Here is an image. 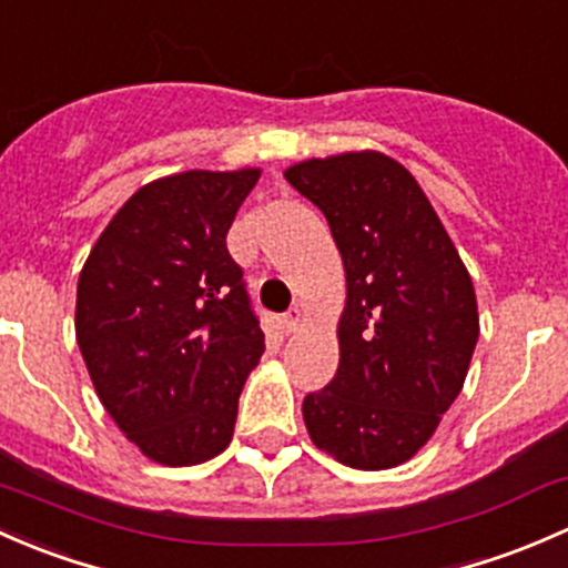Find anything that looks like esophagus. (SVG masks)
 <instances>
[{"instance_id": "esophagus-1", "label": "esophagus", "mask_w": 568, "mask_h": 568, "mask_svg": "<svg viewBox=\"0 0 568 568\" xmlns=\"http://www.w3.org/2000/svg\"><path fill=\"white\" fill-rule=\"evenodd\" d=\"M301 320H303V314H301V308H290V312L284 314V331L286 333H295L297 327H301Z\"/></svg>"}]
</instances>
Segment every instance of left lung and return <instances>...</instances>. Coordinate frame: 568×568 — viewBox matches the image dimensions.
I'll return each instance as SVG.
<instances>
[{
    "mask_svg": "<svg viewBox=\"0 0 568 568\" xmlns=\"http://www.w3.org/2000/svg\"><path fill=\"white\" fill-rule=\"evenodd\" d=\"M317 204L347 276L338 369L303 399L314 446L342 465L407 462L454 405L478 342L467 267L415 178L364 150L284 172Z\"/></svg>",
    "mask_w": 568,
    "mask_h": 568,
    "instance_id": "1",
    "label": "left lung"
}]
</instances>
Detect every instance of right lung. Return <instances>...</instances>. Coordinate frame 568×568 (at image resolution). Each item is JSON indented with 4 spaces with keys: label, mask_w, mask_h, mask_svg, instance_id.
<instances>
[{
    "label": "right lung",
    "mask_w": 568,
    "mask_h": 568,
    "mask_svg": "<svg viewBox=\"0 0 568 568\" xmlns=\"http://www.w3.org/2000/svg\"><path fill=\"white\" fill-rule=\"evenodd\" d=\"M260 169L142 185L92 245L75 342L106 413L161 465H199L232 440L237 399L265 353L243 271L226 248Z\"/></svg>",
    "instance_id": "obj_1"
}]
</instances>
